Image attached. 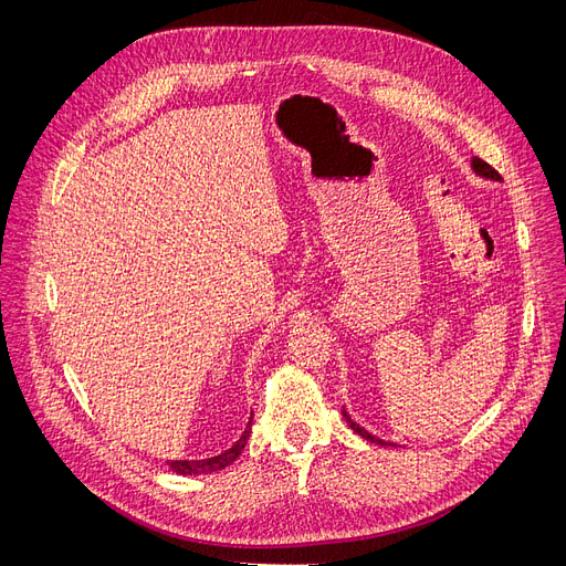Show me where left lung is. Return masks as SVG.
Masks as SVG:
<instances>
[{
	"label": "left lung",
	"mask_w": 566,
	"mask_h": 566,
	"mask_svg": "<svg viewBox=\"0 0 566 566\" xmlns=\"http://www.w3.org/2000/svg\"><path fill=\"white\" fill-rule=\"evenodd\" d=\"M472 169H474L479 176H483V178H490V180H503V178L499 176V171H496V169H492V167H490L485 160H481V158H474V160H472ZM343 418L347 420V424L352 427V431H354V433H358L361 438H366V440H370V442H375V444H381V447L390 444V442H384V440L375 438V436H373V433H368L364 427H358L356 422H352V420H349V416L345 413V410H343Z\"/></svg>",
	"instance_id": "1"
}]
</instances>
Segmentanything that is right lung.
Here are the masks:
<instances>
[{"label": "right lung", "instance_id": "obj_1", "mask_svg": "<svg viewBox=\"0 0 566 566\" xmlns=\"http://www.w3.org/2000/svg\"><path fill=\"white\" fill-rule=\"evenodd\" d=\"M250 424L252 420L248 422V429L243 431V436L223 453L214 455V458H205V460H171L169 468L176 472V474H182V476H196V474H212V472H221L226 470L228 465H232V462L239 458V453L243 451L245 442H248V436H250Z\"/></svg>", "mask_w": 566, "mask_h": 566}]
</instances>
